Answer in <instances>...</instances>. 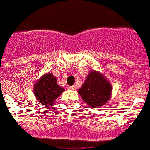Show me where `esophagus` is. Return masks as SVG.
<instances>
[{
	"label": "esophagus",
	"mask_w": 150,
	"mask_h": 150,
	"mask_svg": "<svg viewBox=\"0 0 150 150\" xmlns=\"http://www.w3.org/2000/svg\"><path fill=\"white\" fill-rule=\"evenodd\" d=\"M69 88L71 89V90H75V88H76V86H75V85H71V86H69Z\"/></svg>",
	"instance_id": "1"
}]
</instances>
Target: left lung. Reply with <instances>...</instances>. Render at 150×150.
Instances as JSON below:
<instances>
[{
	"label": "left lung",
	"instance_id": "obj_1",
	"mask_svg": "<svg viewBox=\"0 0 150 150\" xmlns=\"http://www.w3.org/2000/svg\"><path fill=\"white\" fill-rule=\"evenodd\" d=\"M111 91V85L105 78L100 73L93 71L87 76L78 92L89 107L98 108L109 100Z\"/></svg>",
	"mask_w": 150,
	"mask_h": 150
}]
</instances>
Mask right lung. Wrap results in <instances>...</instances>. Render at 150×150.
Returning a JSON list of instances; mask_svg holds the SVG:
<instances>
[{
  "label": "right lung",
  "instance_id": "obj_1",
  "mask_svg": "<svg viewBox=\"0 0 150 150\" xmlns=\"http://www.w3.org/2000/svg\"><path fill=\"white\" fill-rule=\"evenodd\" d=\"M64 91L57 84L56 78L48 73L44 75L34 86V94L40 104L50 105Z\"/></svg>",
  "mask_w": 150,
  "mask_h": 150
}]
</instances>
